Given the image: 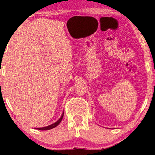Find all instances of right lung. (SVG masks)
<instances>
[{
  "instance_id": "1",
  "label": "right lung",
  "mask_w": 155,
  "mask_h": 155,
  "mask_svg": "<svg viewBox=\"0 0 155 155\" xmlns=\"http://www.w3.org/2000/svg\"><path fill=\"white\" fill-rule=\"evenodd\" d=\"M63 114H64V113H63L62 116H61V117L60 118V119H59L58 121H56V123H54V124H53L52 125H50V126H46V127H44V128H38L37 129H38V130H50V129H52V128H55V127H56L61 122V120H62L63 117Z\"/></svg>"
}]
</instances>
